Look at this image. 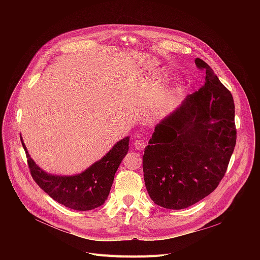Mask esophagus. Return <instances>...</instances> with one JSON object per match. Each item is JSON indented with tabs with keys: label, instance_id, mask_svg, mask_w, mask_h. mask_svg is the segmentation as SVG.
Instances as JSON below:
<instances>
[{
	"label": "esophagus",
	"instance_id": "1",
	"mask_svg": "<svg viewBox=\"0 0 260 260\" xmlns=\"http://www.w3.org/2000/svg\"><path fill=\"white\" fill-rule=\"evenodd\" d=\"M146 141H144V140H136L135 141V143H134V145H135V148L137 150H143L144 148L146 147Z\"/></svg>",
	"mask_w": 260,
	"mask_h": 260
}]
</instances>
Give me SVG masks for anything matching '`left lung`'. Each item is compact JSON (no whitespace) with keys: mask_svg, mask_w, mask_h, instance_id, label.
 Masks as SVG:
<instances>
[{"mask_svg":"<svg viewBox=\"0 0 260 260\" xmlns=\"http://www.w3.org/2000/svg\"><path fill=\"white\" fill-rule=\"evenodd\" d=\"M196 64L205 84L155 126L143 155L147 191L166 209L188 208L213 192L236 146L233 95L207 62Z\"/></svg>","mask_w":260,"mask_h":260,"instance_id":"obj_1","label":"left lung"}]
</instances>
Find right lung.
I'll list each match as a JSON object with an SVG mask.
<instances>
[{"instance_id":"right-lung-1","label":"right lung","mask_w":260,"mask_h":260,"mask_svg":"<svg viewBox=\"0 0 260 260\" xmlns=\"http://www.w3.org/2000/svg\"><path fill=\"white\" fill-rule=\"evenodd\" d=\"M20 140L35 182L60 205L76 211H89L104 205L107 200L115 173L128 152L129 137L117 142L88 169L73 176L52 175L43 171L28 154L21 137Z\"/></svg>"}]
</instances>
